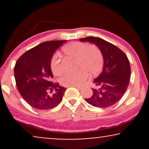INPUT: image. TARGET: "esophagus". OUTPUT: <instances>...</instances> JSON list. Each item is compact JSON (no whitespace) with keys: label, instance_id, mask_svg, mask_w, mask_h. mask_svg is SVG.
<instances>
[{"label":"esophagus","instance_id":"esophagus-1","mask_svg":"<svg viewBox=\"0 0 149 149\" xmlns=\"http://www.w3.org/2000/svg\"><path fill=\"white\" fill-rule=\"evenodd\" d=\"M74 87H76V88H77L78 89H82V87H80V86H74Z\"/></svg>","mask_w":149,"mask_h":149}]
</instances>
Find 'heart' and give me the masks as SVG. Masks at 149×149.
I'll list each match as a JSON object with an SVG mask.
<instances>
[{"instance_id": "obj_1", "label": "heart", "mask_w": 149, "mask_h": 149, "mask_svg": "<svg viewBox=\"0 0 149 149\" xmlns=\"http://www.w3.org/2000/svg\"><path fill=\"white\" fill-rule=\"evenodd\" d=\"M66 56L77 58V66L80 68L75 72L67 73L61 79L64 86H81L89 77V73L96 76L100 73L104 66V57L100 49L95 45H87L84 42H71L62 48ZM51 70L55 75L62 73L61 60L58 54L52 57Z\"/></svg>"}]
</instances>
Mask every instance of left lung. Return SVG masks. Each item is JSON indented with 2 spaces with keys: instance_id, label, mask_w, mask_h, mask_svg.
Here are the masks:
<instances>
[{
  "instance_id": "obj_1",
  "label": "left lung",
  "mask_w": 149,
  "mask_h": 149,
  "mask_svg": "<svg viewBox=\"0 0 149 149\" xmlns=\"http://www.w3.org/2000/svg\"><path fill=\"white\" fill-rule=\"evenodd\" d=\"M80 41L95 44L104 57L102 72L93 82L97 88L92 89V96L85 101L97 108L111 107L121 99L129 84V60L120 49L101 38L87 36Z\"/></svg>"
}]
</instances>
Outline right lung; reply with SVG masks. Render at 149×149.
<instances>
[{
	"instance_id": "obj_1",
	"label": "right lung",
	"mask_w": 149,
	"mask_h": 149,
	"mask_svg": "<svg viewBox=\"0 0 149 149\" xmlns=\"http://www.w3.org/2000/svg\"><path fill=\"white\" fill-rule=\"evenodd\" d=\"M66 40L42 42L24 53L14 68L16 86L24 100L38 110H49L61 102L66 88L51 81L50 62L57 49Z\"/></svg>"
}]
</instances>
